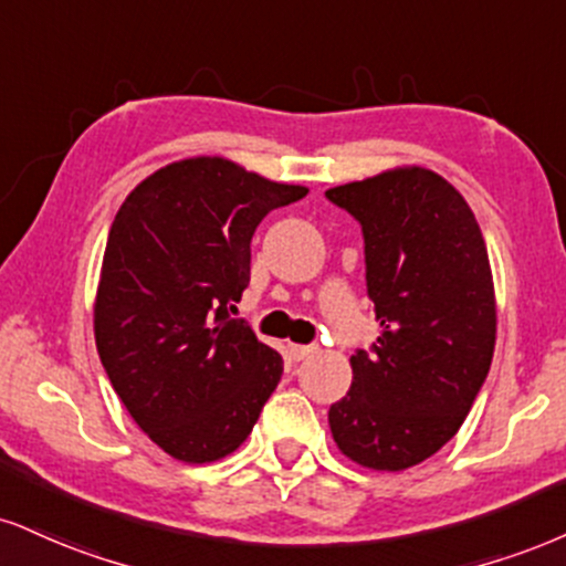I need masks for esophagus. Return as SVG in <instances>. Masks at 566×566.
<instances>
[{
  "instance_id": "34e87169",
  "label": "esophagus",
  "mask_w": 566,
  "mask_h": 566,
  "mask_svg": "<svg viewBox=\"0 0 566 566\" xmlns=\"http://www.w3.org/2000/svg\"><path fill=\"white\" fill-rule=\"evenodd\" d=\"M313 353V345H290V356L295 360H303L308 358Z\"/></svg>"
}]
</instances>
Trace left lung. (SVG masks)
Masks as SVG:
<instances>
[{
  "mask_svg": "<svg viewBox=\"0 0 566 566\" xmlns=\"http://www.w3.org/2000/svg\"><path fill=\"white\" fill-rule=\"evenodd\" d=\"M364 229L366 290L382 335L350 356L353 382L329 408L350 461L403 472L464 424L495 348V290L472 208L421 166L326 189Z\"/></svg>",
  "mask_w": 566,
  "mask_h": 566,
  "instance_id": "8db88e82",
  "label": "left lung"
}]
</instances>
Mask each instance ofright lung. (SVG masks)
<instances>
[{"label":"right lung","mask_w":566,"mask_h":566,"mask_svg":"<svg viewBox=\"0 0 566 566\" xmlns=\"http://www.w3.org/2000/svg\"><path fill=\"white\" fill-rule=\"evenodd\" d=\"M305 195L200 155L147 176L115 213L94 339L126 411L176 461L234 453L282 379V356L229 313L250 284L258 223Z\"/></svg>","instance_id":"1"}]
</instances>
